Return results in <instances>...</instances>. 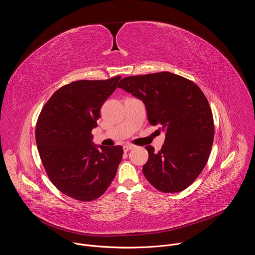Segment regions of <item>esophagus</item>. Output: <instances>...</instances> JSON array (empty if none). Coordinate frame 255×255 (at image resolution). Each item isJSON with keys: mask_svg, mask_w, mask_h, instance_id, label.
I'll return each mask as SVG.
<instances>
[{"mask_svg": "<svg viewBox=\"0 0 255 255\" xmlns=\"http://www.w3.org/2000/svg\"><path fill=\"white\" fill-rule=\"evenodd\" d=\"M133 148H134V146H133V145H130V144L124 145V146H123V150H124L125 152H127V151H129V150H131V149H133Z\"/></svg>", "mask_w": 255, "mask_h": 255, "instance_id": "obj_1", "label": "esophagus"}]
</instances>
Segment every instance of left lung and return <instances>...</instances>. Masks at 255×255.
<instances>
[{
    "instance_id": "1",
    "label": "left lung",
    "mask_w": 255,
    "mask_h": 255,
    "mask_svg": "<svg viewBox=\"0 0 255 255\" xmlns=\"http://www.w3.org/2000/svg\"><path fill=\"white\" fill-rule=\"evenodd\" d=\"M118 88L140 99L149 123L165 131L158 152L145 146L143 174L162 193L184 191L200 175L212 149L214 120L206 96L192 81L168 71L127 77Z\"/></svg>"
}]
</instances>
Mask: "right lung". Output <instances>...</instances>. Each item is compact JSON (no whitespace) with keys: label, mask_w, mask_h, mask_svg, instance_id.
<instances>
[{"label":"right lung","mask_w":255,"mask_h":255,"mask_svg":"<svg viewBox=\"0 0 255 255\" xmlns=\"http://www.w3.org/2000/svg\"><path fill=\"white\" fill-rule=\"evenodd\" d=\"M120 79L82 80L61 87L46 102L36 123V144L49 179L75 200L100 198L121 162L120 145L98 148L92 142L100 109Z\"/></svg>","instance_id":"right-lung-1"}]
</instances>
